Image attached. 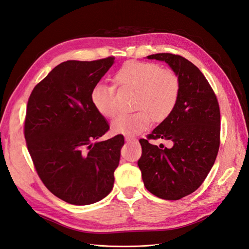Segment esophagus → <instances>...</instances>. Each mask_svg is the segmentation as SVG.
Here are the masks:
<instances>
[{
    "label": "esophagus",
    "instance_id": "obj_1",
    "mask_svg": "<svg viewBox=\"0 0 249 249\" xmlns=\"http://www.w3.org/2000/svg\"><path fill=\"white\" fill-rule=\"evenodd\" d=\"M124 139H125V141L126 142H131V141H137V139H135L134 137H132V136H129V135H126V136L124 137Z\"/></svg>",
    "mask_w": 249,
    "mask_h": 249
}]
</instances>
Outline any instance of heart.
Wrapping results in <instances>:
<instances>
[{
	"instance_id": "heart-1",
	"label": "heart",
	"mask_w": 249,
	"mask_h": 249,
	"mask_svg": "<svg viewBox=\"0 0 249 249\" xmlns=\"http://www.w3.org/2000/svg\"><path fill=\"white\" fill-rule=\"evenodd\" d=\"M115 83L136 91L133 108L139 110L132 114H122L112 122L114 133L136 135L146 130L150 117L162 122L176 108L180 84L178 74L163 70L159 64L129 61L115 74ZM114 86L99 83L91 90V102L96 111L106 117L116 114Z\"/></svg>"
}]
</instances>
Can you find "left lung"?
I'll return each mask as SVG.
<instances>
[{
	"mask_svg": "<svg viewBox=\"0 0 249 249\" xmlns=\"http://www.w3.org/2000/svg\"><path fill=\"white\" fill-rule=\"evenodd\" d=\"M146 58L166 62L178 74L180 90L176 108L147 136L170 140L172 147L140 139L138 166L150 193L178 200L198 189L213 167L220 144L219 105L202 72L184 57L162 53Z\"/></svg>",
	"mask_w": 249,
	"mask_h": 249,
	"instance_id": "8db88e82",
	"label": "left lung"
}]
</instances>
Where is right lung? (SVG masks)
I'll use <instances>...</instances> for the list:
<instances>
[{
  "label": "right lung",
  "mask_w": 249,
  "mask_h": 249,
  "mask_svg": "<svg viewBox=\"0 0 249 249\" xmlns=\"http://www.w3.org/2000/svg\"><path fill=\"white\" fill-rule=\"evenodd\" d=\"M114 63L69 60L57 65L29 97L25 138L35 169L48 189L66 202L102 200L114 185L123 135L96 141L109 130L91 102V90Z\"/></svg>",
  "instance_id": "right-lung-1"
}]
</instances>
